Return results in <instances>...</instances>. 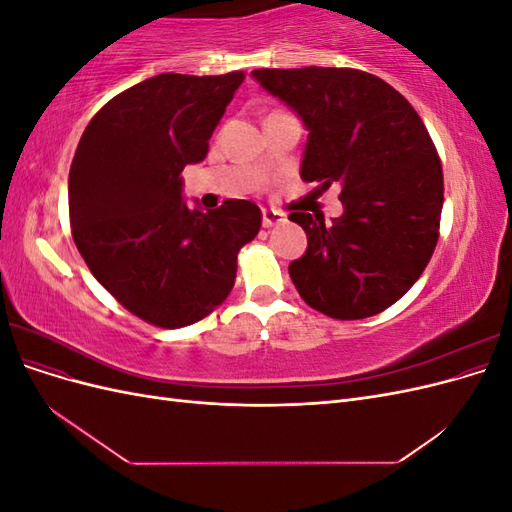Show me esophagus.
Instances as JSON below:
<instances>
[{
    "instance_id": "obj_1",
    "label": "esophagus",
    "mask_w": 512,
    "mask_h": 512,
    "mask_svg": "<svg viewBox=\"0 0 512 512\" xmlns=\"http://www.w3.org/2000/svg\"><path fill=\"white\" fill-rule=\"evenodd\" d=\"M286 220V215L282 213V211H277V209H262V226L265 228H271V226H275V224H280V222H284Z\"/></svg>"
}]
</instances>
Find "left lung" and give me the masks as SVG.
<instances>
[{
  "label": "left lung",
  "mask_w": 512,
  "mask_h": 512,
  "mask_svg": "<svg viewBox=\"0 0 512 512\" xmlns=\"http://www.w3.org/2000/svg\"><path fill=\"white\" fill-rule=\"evenodd\" d=\"M307 130L301 179L342 185L344 213L292 211L307 250L288 273L303 301L337 320L380 314L412 288L436 250L444 203L438 151L412 104L352 68L254 70Z\"/></svg>",
  "instance_id": "left-lung-1"
}]
</instances>
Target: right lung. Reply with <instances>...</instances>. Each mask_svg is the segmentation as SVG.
<instances>
[{
	"label": "right lung",
	"mask_w": 512,
	"mask_h": 512,
	"mask_svg": "<svg viewBox=\"0 0 512 512\" xmlns=\"http://www.w3.org/2000/svg\"><path fill=\"white\" fill-rule=\"evenodd\" d=\"M245 74L164 72L121 91L85 128L68 177L72 237L89 271L132 314L188 327L235 286L237 254L260 209L228 198L190 209L181 170L207 158L209 138Z\"/></svg>",
	"instance_id": "right-lung-1"
}]
</instances>
